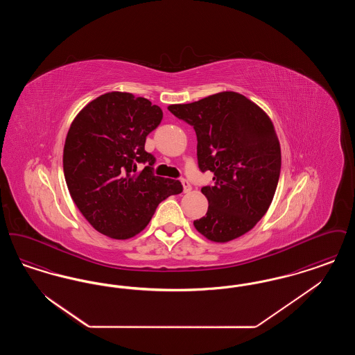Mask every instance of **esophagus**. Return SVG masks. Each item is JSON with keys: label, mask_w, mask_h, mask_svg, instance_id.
<instances>
[{"label": "esophagus", "mask_w": 355, "mask_h": 355, "mask_svg": "<svg viewBox=\"0 0 355 355\" xmlns=\"http://www.w3.org/2000/svg\"><path fill=\"white\" fill-rule=\"evenodd\" d=\"M181 182H182V186H184V191H185V193H190V191H191V185L189 184V181L185 180V178H182Z\"/></svg>", "instance_id": "obj_1"}]
</instances>
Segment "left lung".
I'll list each match as a JSON object with an SVG mask.
<instances>
[{"label": "left lung", "instance_id": "left-lung-1", "mask_svg": "<svg viewBox=\"0 0 355 355\" xmlns=\"http://www.w3.org/2000/svg\"><path fill=\"white\" fill-rule=\"evenodd\" d=\"M168 109L193 126L198 168L214 174V185L201 189L209 207L196 229L214 242L243 236L266 214L278 185L281 148L272 122L236 92Z\"/></svg>", "mask_w": 355, "mask_h": 355}]
</instances>
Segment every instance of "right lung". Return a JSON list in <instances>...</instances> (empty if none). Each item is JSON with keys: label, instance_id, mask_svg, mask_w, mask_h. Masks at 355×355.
<instances>
[{"label": "right lung", "instance_id": "1", "mask_svg": "<svg viewBox=\"0 0 355 355\" xmlns=\"http://www.w3.org/2000/svg\"><path fill=\"white\" fill-rule=\"evenodd\" d=\"M162 110L144 97L112 92L89 102L70 125L64 148L69 193L102 234L128 239L146 227L159 202L180 194V181L154 175L145 150ZM139 163L147 166L137 171Z\"/></svg>", "mask_w": 355, "mask_h": 355}]
</instances>
